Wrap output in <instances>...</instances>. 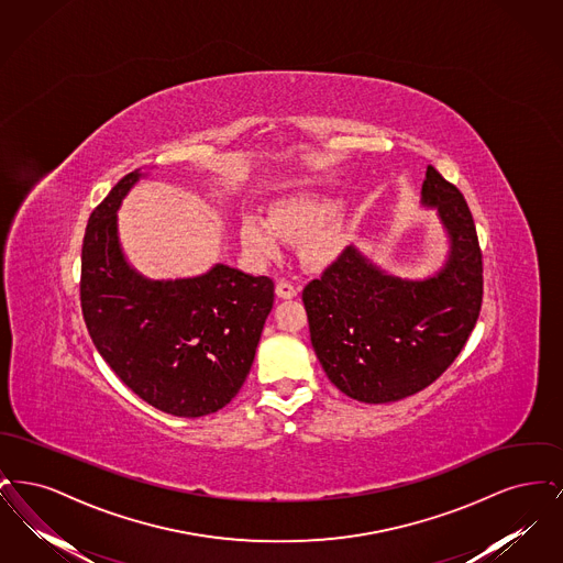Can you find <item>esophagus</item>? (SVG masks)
I'll return each mask as SVG.
<instances>
[{
  "label": "esophagus",
  "mask_w": 563,
  "mask_h": 563,
  "mask_svg": "<svg viewBox=\"0 0 563 563\" xmlns=\"http://www.w3.org/2000/svg\"><path fill=\"white\" fill-rule=\"evenodd\" d=\"M276 295L280 297V299H291L297 295V287H295L291 280H287V278H280L278 283H276Z\"/></svg>",
  "instance_id": "obj_1"
}]
</instances>
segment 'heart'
I'll return each mask as SVG.
<instances>
[{
    "instance_id": "1",
    "label": "heart",
    "mask_w": 563,
    "mask_h": 563,
    "mask_svg": "<svg viewBox=\"0 0 563 563\" xmlns=\"http://www.w3.org/2000/svg\"><path fill=\"white\" fill-rule=\"evenodd\" d=\"M338 200L322 194H294L269 207L268 219L257 213L242 214L239 239L246 255L272 262L280 253V239L299 241V257L310 268H321L338 257L344 230L338 217Z\"/></svg>"
}]
</instances>
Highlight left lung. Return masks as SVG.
I'll return each mask as SVG.
<instances>
[{"label": "left lung", "instance_id": "1", "mask_svg": "<svg viewBox=\"0 0 563 563\" xmlns=\"http://www.w3.org/2000/svg\"><path fill=\"white\" fill-rule=\"evenodd\" d=\"M420 202L450 239L441 269L401 278L350 244L301 294L322 369L350 399L375 405L420 393L454 363L479 319L482 249L464 196L429 166Z\"/></svg>", "mask_w": 563, "mask_h": 563}]
</instances>
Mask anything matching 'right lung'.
<instances>
[{"label": "right lung", "mask_w": 563, "mask_h": 563, "mask_svg": "<svg viewBox=\"0 0 563 563\" xmlns=\"http://www.w3.org/2000/svg\"><path fill=\"white\" fill-rule=\"evenodd\" d=\"M141 177H122L88 219L81 314L99 354L136 397L170 416H209L251 372L274 283L225 264L175 280L139 274L120 246L118 209Z\"/></svg>", "instance_id": "obj_1"}]
</instances>
